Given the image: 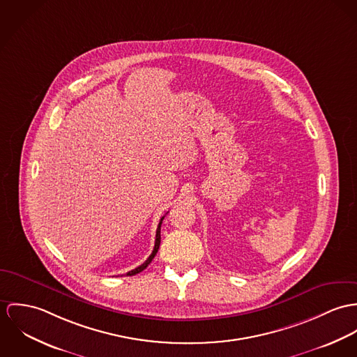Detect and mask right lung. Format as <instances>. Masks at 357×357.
Returning <instances> with one entry per match:
<instances>
[{"mask_svg": "<svg viewBox=\"0 0 357 357\" xmlns=\"http://www.w3.org/2000/svg\"><path fill=\"white\" fill-rule=\"evenodd\" d=\"M165 218V215L160 219V223L159 226H158V230H156V241H155V248H153V252L151 253V256L145 260V263L144 264H141L139 267H137V268H134V270H131V271H128L127 273V275H135V274H139L141 271H144L149 264H151V261L153 260V257L156 256V253H158V250H159V246H160V239H161V237H160V229H161V223H162V219Z\"/></svg>", "mask_w": 357, "mask_h": 357, "instance_id": "obj_1", "label": "right lung"}]
</instances>
